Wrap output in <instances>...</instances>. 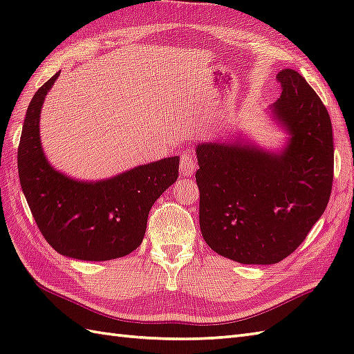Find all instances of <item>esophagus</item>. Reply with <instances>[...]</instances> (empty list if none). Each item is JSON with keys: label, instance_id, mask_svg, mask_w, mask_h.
Instances as JSON below:
<instances>
[{"label": "esophagus", "instance_id": "esophagus-1", "mask_svg": "<svg viewBox=\"0 0 354 354\" xmlns=\"http://www.w3.org/2000/svg\"><path fill=\"white\" fill-rule=\"evenodd\" d=\"M195 156L192 153H185L182 154V158H180V174L182 176H192L194 171H195Z\"/></svg>", "mask_w": 354, "mask_h": 354}]
</instances>
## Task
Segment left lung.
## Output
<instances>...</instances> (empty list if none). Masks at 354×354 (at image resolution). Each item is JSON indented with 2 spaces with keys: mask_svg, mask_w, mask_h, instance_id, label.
<instances>
[{
  "mask_svg": "<svg viewBox=\"0 0 354 354\" xmlns=\"http://www.w3.org/2000/svg\"><path fill=\"white\" fill-rule=\"evenodd\" d=\"M273 120L288 133L279 151L249 142H200L195 178L201 234L242 264H274L295 252L329 203L333 135L329 112L305 77L278 73Z\"/></svg>",
  "mask_w": 354,
  "mask_h": 354,
  "instance_id": "8db88e82",
  "label": "left lung"
}]
</instances>
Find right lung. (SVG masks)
<instances>
[{
    "instance_id": "obj_1",
    "label": "right lung",
    "mask_w": 354,
    "mask_h": 354,
    "mask_svg": "<svg viewBox=\"0 0 354 354\" xmlns=\"http://www.w3.org/2000/svg\"><path fill=\"white\" fill-rule=\"evenodd\" d=\"M59 72L31 99L18 149V171L32 218L58 254L108 261L141 245L154 201L176 183L178 156L160 159L99 182L67 177L48 162L40 142V112Z\"/></svg>"
}]
</instances>
